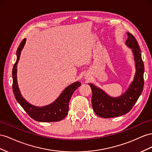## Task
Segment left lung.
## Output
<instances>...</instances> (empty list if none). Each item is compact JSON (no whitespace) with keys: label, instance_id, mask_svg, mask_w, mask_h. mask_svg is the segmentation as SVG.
I'll list each match as a JSON object with an SVG mask.
<instances>
[{"label":"left lung","instance_id":"1","mask_svg":"<svg viewBox=\"0 0 152 152\" xmlns=\"http://www.w3.org/2000/svg\"><path fill=\"white\" fill-rule=\"evenodd\" d=\"M126 45L132 49L136 66V73L133 81L126 92L118 97L108 95L104 91L92 83H88L92 92V104L95 114L102 118H113L122 116L131 110L140 96L144 86V64L141 50L136 38L131 33H127Z\"/></svg>","mask_w":152,"mask_h":152}]
</instances>
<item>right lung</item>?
<instances>
[{
    "mask_svg": "<svg viewBox=\"0 0 152 152\" xmlns=\"http://www.w3.org/2000/svg\"><path fill=\"white\" fill-rule=\"evenodd\" d=\"M26 39L21 42L16 51V61L12 68V91L16 101L27 113V114L37 122H58L66 117L69 111V102L75 91L81 86L80 81H76L69 85L64 89L62 94L56 100L50 104L38 107L30 104L22 97L17 82V64L20 60L21 51L23 50Z\"/></svg>",
    "mask_w": 152,
    "mask_h": 152,
    "instance_id": "1",
    "label": "right lung"
}]
</instances>
